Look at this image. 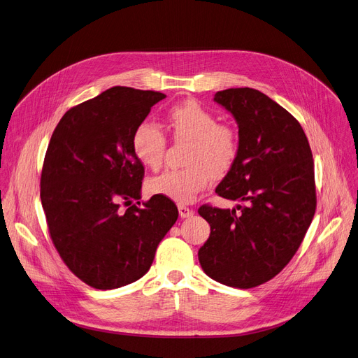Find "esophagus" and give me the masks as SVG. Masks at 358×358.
I'll list each match as a JSON object with an SVG mask.
<instances>
[{"mask_svg": "<svg viewBox=\"0 0 358 358\" xmlns=\"http://www.w3.org/2000/svg\"><path fill=\"white\" fill-rule=\"evenodd\" d=\"M178 213L181 215V218H188V217H191L194 214V211L191 208L185 207V206H178Z\"/></svg>", "mask_w": 358, "mask_h": 358, "instance_id": "34e87169", "label": "esophagus"}]
</instances>
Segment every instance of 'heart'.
<instances>
[{"label":"heart","mask_w":358,"mask_h":358,"mask_svg":"<svg viewBox=\"0 0 358 358\" xmlns=\"http://www.w3.org/2000/svg\"><path fill=\"white\" fill-rule=\"evenodd\" d=\"M169 127L177 140L191 141L185 169H170L148 181L157 196L185 204L196 199L214 176L229 171L238 154V137L229 125L218 124L217 117L196 101L174 106L167 113ZM167 140L161 129L140 124L133 136V150L140 162L150 169L159 167Z\"/></svg>","instance_id":"obj_1"}]
</instances>
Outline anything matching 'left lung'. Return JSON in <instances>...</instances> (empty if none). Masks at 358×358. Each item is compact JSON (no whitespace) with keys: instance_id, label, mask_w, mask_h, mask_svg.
<instances>
[{"instance_id":"left-lung-1","label":"left lung","mask_w":358,"mask_h":358,"mask_svg":"<svg viewBox=\"0 0 358 358\" xmlns=\"http://www.w3.org/2000/svg\"><path fill=\"white\" fill-rule=\"evenodd\" d=\"M214 101L238 125L237 158L215 192L243 206L199 208L211 227L199 259L210 278L251 288L289 263L313 221V154L300 122L258 90H222Z\"/></svg>"}]
</instances>
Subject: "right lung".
Instances as JSON below:
<instances>
[{
	"label": "right lung",
	"instance_id": "right-lung-1",
	"mask_svg": "<svg viewBox=\"0 0 358 358\" xmlns=\"http://www.w3.org/2000/svg\"><path fill=\"white\" fill-rule=\"evenodd\" d=\"M166 94L113 87L62 115L51 136L41 204L62 262L85 284L114 289L141 278L178 218L176 204L152 196L141 207L144 167L136 128ZM140 204V201L137 203Z\"/></svg>",
	"mask_w": 358,
	"mask_h": 358
}]
</instances>
